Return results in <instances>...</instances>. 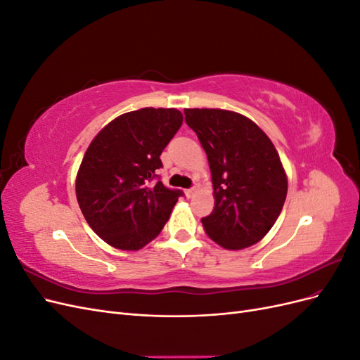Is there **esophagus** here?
Segmentation results:
<instances>
[{
	"mask_svg": "<svg viewBox=\"0 0 360 360\" xmlns=\"http://www.w3.org/2000/svg\"><path fill=\"white\" fill-rule=\"evenodd\" d=\"M195 192H197V191H195L193 188H191V189H186V191H184V195H186L188 198H192L193 195H195Z\"/></svg>",
	"mask_w": 360,
	"mask_h": 360,
	"instance_id": "obj_1",
	"label": "esophagus"
}]
</instances>
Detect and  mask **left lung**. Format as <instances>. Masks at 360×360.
I'll list each match as a JSON object with an SVG mask.
<instances>
[{
    "label": "left lung",
    "instance_id": "obj_1",
    "mask_svg": "<svg viewBox=\"0 0 360 360\" xmlns=\"http://www.w3.org/2000/svg\"><path fill=\"white\" fill-rule=\"evenodd\" d=\"M184 115L212 172L214 207L201 219L207 236L228 250L258 243L287 198V174L274 143L252 120L234 111L186 108Z\"/></svg>",
    "mask_w": 360,
    "mask_h": 360
}]
</instances>
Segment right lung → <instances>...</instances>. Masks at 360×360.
<instances>
[{"instance_id":"1","label":"right lung","mask_w":360,"mask_h":360,"mask_svg":"<svg viewBox=\"0 0 360 360\" xmlns=\"http://www.w3.org/2000/svg\"><path fill=\"white\" fill-rule=\"evenodd\" d=\"M183 123L176 108L118 115L94 136L76 174V200L110 246L138 250L159 236L181 191L153 181L160 155Z\"/></svg>"}]
</instances>
